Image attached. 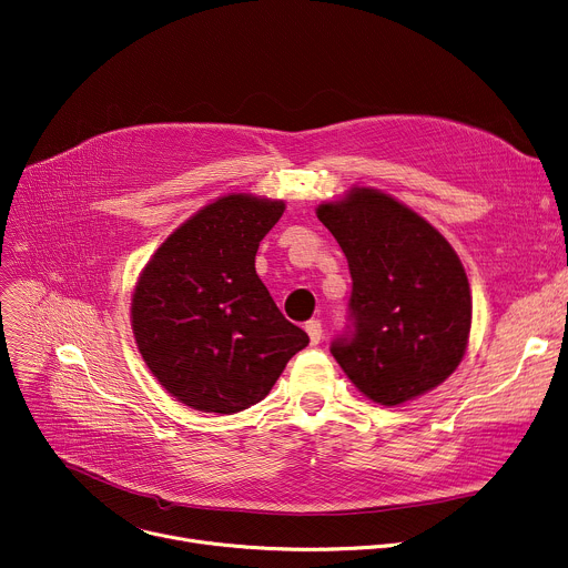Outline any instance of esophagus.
<instances>
[{
	"label": "esophagus",
	"instance_id": "1",
	"mask_svg": "<svg viewBox=\"0 0 568 568\" xmlns=\"http://www.w3.org/2000/svg\"><path fill=\"white\" fill-rule=\"evenodd\" d=\"M305 333H307V337H311V344H313V346H317V344L322 342V324H320L317 320L305 324Z\"/></svg>",
	"mask_w": 568,
	"mask_h": 568
}]
</instances>
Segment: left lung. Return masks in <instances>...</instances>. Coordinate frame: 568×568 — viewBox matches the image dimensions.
Here are the masks:
<instances>
[{
	"label": "left lung",
	"mask_w": 568,
	"mask_h": 568,
	"mask_svg": "<svg viewBox=\"0 0 568 568\" xmlns=\"http://www.w3.org/2000/svg\"><path fill=\"white\" fill-rule=\"evenodd\" d=\"M353 278V337L333 344L346 378L381 405L439 387L471 335V287L450 242L396 196L353 185L320 203Z\"/></svg>",
	"instance_id": "1"
}]
</instances>
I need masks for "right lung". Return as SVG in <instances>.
<instances>
[{
	"label": "right lung",
	"mask_w": 568,
	"mask_h": 568,
	"mask_svg": "<svg viewBox=\"0 0 568 568\" xmlns=\"http://www.w3.org/2000/svg\"><path fill=\"white\" fill-rule=\"evenodd\" d=\"M285 201L229 192L187 217L146 261L131 294L144 365L199 412L235 415L263 400L307 346L255 274L261 240Z\"/></svg>",
	"instance_id": "add662e5"
}]
</instances>
